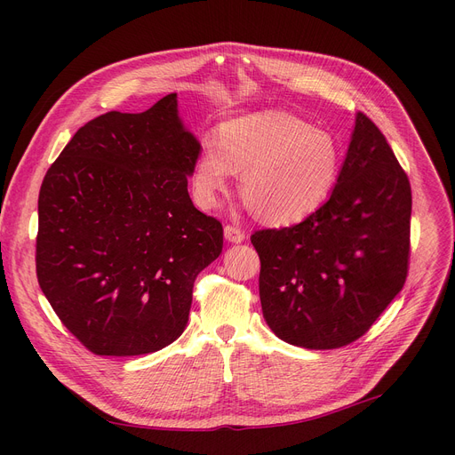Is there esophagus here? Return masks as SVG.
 <instances>
[{
    "instance_id": "1",
    "label": "esophagus",
    "mask_w": 455,
    "mask_h": 455,
    "mask_svg": "<svg viewBox=\"0 0 455 455\" xmlns=\"http://www.w3.org/2000/svg\"><path fill=\"white\" fill-rule=\"evenodd\" d=\"M225 237L230 243H242L245 240V232L242 228H237V227L227 225L225 227Z\"/></svg>"
}]
</instances>
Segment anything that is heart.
Segmentation results:
<instances>
[{"label": "heart", "instance_id": "obj_1", "mask_svg": "<svg viewBox=\"0 0 455 455\" xmlns=\"http://www.w3.org/2000/svg\"><path fill=\"white\" fill-rule=\"evenodd\" d=\"M339 143L288 112H254L230 119L220 143H203L194 167V194L212 208L234 173L242 194L261 221L290 225L321 208L336 184Z\"/></svg>", "mask_w": 455, "mask_h": 455}]
</instances>
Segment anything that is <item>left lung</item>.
I'll use <instances>...</instances> for the list:
<instances>
[{"instance_id":"8db88e82","label":"left lung","mask_w":455,"mask_h":455,"mask_svg":"<svg viewBox=\"0 0 455 455\" xmlns=\"http://www.w3.org/2000/svg\"><path fill=\"white\" fill-rule=\"evenodd\" d=\"M410 221L408 175L372 119L357 112L330 199L299 225L251 235L269 328L314 350L360 339L403 288Z\"/></svg>"}]
</instances>
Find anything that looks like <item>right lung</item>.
I'll return each mask as SVG.
<instances>
[{
    "mask_svg": "<svg viewBox=\"0 0 455 455\" xmlns=\"http://www.w3.org/2000/svg\"><path fill=\"white\" fill-rule=\"evenodd\" d=\"M199 153L170 93L92 119L47 170L36 276L90 352L151 354L184 331L194 282L223 251L221 223L188 194Z\"/></svg>",
    "mask_w": 455,
    "mask_h": 455,
    "instance_id": "add662e5",
    "label": "right lung"
}]
</instances>
